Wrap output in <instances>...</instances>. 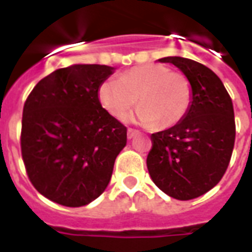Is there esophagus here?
Segmentation results:
<instances>
[{
    "mask_svg": "<svg viewBox=\"0 0 252 252\" xmlns=\"http://www.w3.org/2000/svg\"><path fill=\"white\" fill-rule=\"evenodd\" d=\"M140 133L137 129H133V128H128V138H133L134 136H137Z\"/></svg>",
    "mask_w": 252,
    "mask_h": 252,
    "instance_id": "34e87169",
    "label": "esophagus"
}]
</instances>
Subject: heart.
I'll return each instance as SVG.
<instances>
[{
    "mask_svg": "<svg viewBox=\"0 0 252 252\" xmlns=\"http://www.w3.org/2000/svg\"><path fill=\"white\" fill-rule=\"evenodd\" d=\"M98 94L102 106L114 118H124L138 100V122L168 128L187 115L193 93L183 73L165 65L144 64L126 70L118 80L102 82Z\"/></svg>",
    "mask_w": 252,
    "mask_h": 252,
    "instance_id": "b5f03b06",
    "label": "heart"
}]
</instances>
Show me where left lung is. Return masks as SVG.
Listing matches in <instances>:
<instances>
[{
  "instance_id": "1",
  "label": "left lung",
  "mask_w": 252,
  "mask_h": 252,
  "mask_svg": "<svg viewBox=\"0 0 252 252\" xmlns=\"http://www.w3.org/2000/svg\"><path fill=\"white\" fill-rule=\"evenodd\" d=\"M187 76L192 103L183 120L150 136L146 165L166 195L191 200L222 179L235 141L234 108L222 81L205 65L184 57H163Z\"/></svg>"
}]
</instances>
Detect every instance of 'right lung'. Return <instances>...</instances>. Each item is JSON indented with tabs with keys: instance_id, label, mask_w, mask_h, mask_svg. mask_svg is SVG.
<instances>
[{
	"instance_id": "add662e5",
	"label": "right lung",
	"mask_w": 252,
	"mask_h": 252,
	"mask_svg": "<svg viewBox=\"0 0 252 252\" xmlns=\"http://www.w3.org/2000/svg\"><path fill=\"white\" fill-rule=\"evenodd\" d=\"M107 65H72L40 80L23 106L21 152L37 192L65 207H84L110 183L126 144V126L98 98Z\"/></svg>"
}]
</instances>
